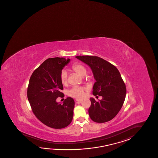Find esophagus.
I'll list each match as a JSON object with an SVG mask.
<instances>
[{"label":"esophagus","instance_id":"1","mask_svg":"<svg viewBox=\"0 0 158 158\" xmlns=\"http://www.w3.org/2000/svg\"><path fill=\"white\" fill-rule=\"evenodd\" d=\"M76 101H77V103H81V102H82V100L77 99H76Z\"/></svg>","mask_w":158,"mask_h":158}]
</instances>
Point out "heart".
Instances as JSON below:
<instances>
[{"label":"heart","instance_id":"b5f03b06","mask_svg":"<svg viewBox=\"0 0 158 158\" xmlns=\"http://www.w3.org/2000/svg\"><path fill=\"white\" fill-rule=\"evenodd\" d=\"M72 70L78 73L81 77H85L87 73V69L85 65L80 63L73 64L71 67ZM60 81L63 85H66L67 84L68 78H67V73L65 70H63L60 74ZM85 89L81 87H74L73 88L69 89L68 94L69 96L81 99L85 96Z\"/></svg>","mask_w":158,"mask_h":158}]
</instances>
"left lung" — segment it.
<instances>
[{"mask_svg": "<svg viewBox=\"0 0 158 158\" xmlns=\"http://www.w3.org/2000/svg\"><path fill=\"white\" fill-rule=\"evenodd\" d=\"M75 58L91 68L96 81L93 86V95L102 96L98 102L90 98V118L96 123L111 120L119 112L126 95V85L119 71L115 66L98 56L85 55Z\"/></svg>", "mask_w": 158, "mask_h": 158, "instance_id": "1", "label": "left lung"}]
</instances>
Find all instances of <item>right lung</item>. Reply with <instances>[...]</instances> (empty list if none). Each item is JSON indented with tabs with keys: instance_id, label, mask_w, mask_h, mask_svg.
<instances>
[{
	"instance_id": "right-lung-1",
	"label": "right lung",
	"mask_w": 158,
	"mask_h": 158,
	"mask_svg": "<svg viewBox=\"0 0 158 158\" xmlns=\"http://www.w3.org/2000/svg\"><path fill=\"white\" fill-rule=\"evenodd\" d=\"M70 59L48 58L35 69L31 76L27 89V98L35 116L48 127L60 129L73 120L75 102L68 97L63 104L58 103L63 86L60 81L63 69Z\"/></svg>"
}]
</instances>
